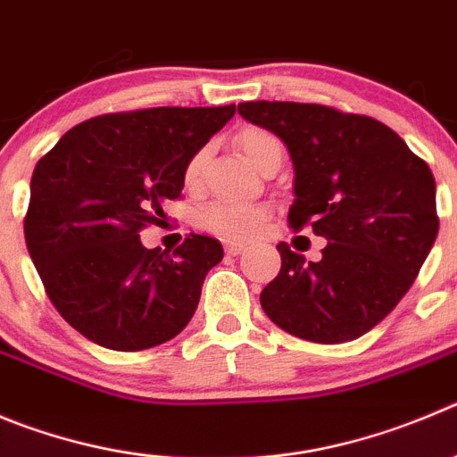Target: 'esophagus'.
<instances>
[{
	"instance_id": "34e87169",
	"label": "esophagus",
	"mask_w": 457,
	"mask_h": 457,
	"mask_svg": "<svg viewBox=\"0 0 457 457\" xmlns=\"http://www.w3.org/2000/svg\"><path fill=\"white\" fill-rule=\"evenodd\" d=\"M225 253H228L229 257H238V254L245 253V248L238 245V243H228V245H225Z\"/></svg>"
}]
</instances>
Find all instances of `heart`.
<instances>
[{"label": "heart", "instance_id": "b5f03b06", "mask_svg": "<svg viewBox=\"0 0 457 457\" xmlns=\"http://www.w3.org/2000/svg\"><path fill=\"white\" fill-rule=\"evenodd\" d=\"M238 146L254 166L270 148H281L279 139L262 128H248L238 135ZM207 148H200L187 160L185 182L195 187L203 178ZM268 220V209L259 203H238V200H214L198 212V225L225 241H250L262 232Z\"/></svg>", "mask_w": 457, "mask_h": 457}]
</instances>
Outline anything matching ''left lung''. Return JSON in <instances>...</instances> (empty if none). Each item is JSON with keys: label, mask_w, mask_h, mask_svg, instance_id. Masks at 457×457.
Masks as SVG:
<instances>
[{"label": "left lung", "mask_w": 457, "mask_h": 457, "mask_svg": "<svg viewBox=\"0 0 457 457\" xmlns=\"http://www.w3.org/2000/svg\"><path fill=\"white\" fill-rule=\"evenodd\" d=\"M238 114L275 132L295 166L288 225L327 238L320 262L279 243L281 270L262 291L279 329L347 343L395 309L433 248L440 219L428 164L386 123L320 104L248 101Z\"/></svg>", "instance_id": "8db88e82"}]
</instances>
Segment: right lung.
<instances>
[{
	"label": "right lung",
	"mask_w": 457,
	"mask_h": 457,
	"mask_svg": "<svg viewBox=\"0 0 457 457\" xmlns=\"http://www.w3.org/2000/svg\"><path fill=\"white\" fill-rule=\"evenodd\" d=\"M220 108H146L87 119L36 164L24 238L55 311L101 347L139 352L176 338L223 259L191 234L173 254L139 232L180 198L185 164L234 117Z\"/></svg>",
	"instance_id": "obj_1"
}]
</instances>
